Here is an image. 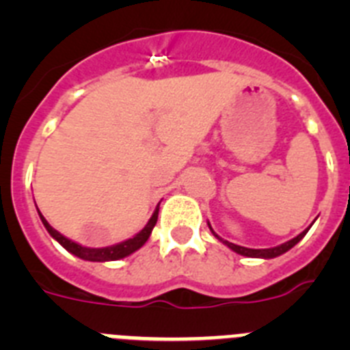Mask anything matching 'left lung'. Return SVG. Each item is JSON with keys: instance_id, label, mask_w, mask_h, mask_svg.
Instances as JSON below:
<instances>
[{"instance_id": "obj_1", "label": "left lung", "mask_w": 350, "mask_h": 350, "mask_svg": "<svg viewBox=\"0 0 350 350\" xmlns=\"http://www.w3.org/2000/svg\"><path fill=\"white\" fill-rule=\"evenodd\" d=\"M208 228H210V231H212V233H213V237L217 238V240H221V242L224 243V245L230 247L231 250H234L237 254L245 256V258H261V259H271V258H277V256L284 254V252H287V250H289V249H293V247H295L296 243H298L299 240H301V238L305 237V234H307V231L310 230V226H308L307 230L301 231V233H299L298 237H295V238H293V240H289V242H286V243H280V245H277V247H271V249H247V247L237 245V243H231V242H228V240H222V238L219 237V234H215V231L212 230V226L208 224Z\"/></svg>"}]
</instances>
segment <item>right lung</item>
Wrapping results in <instances>:
<instances>
[{
	"instance_id": "add662e5",
	"label": "right lung",
	"mask_w": 350,
	"mask_h": 350,
	"mask_svg": "<svg viewBox=\"0 0 350 350\" xmlns=\"http://www.w3.org/2000/svg\"><path fill=\"white\" fill-rule=\"evenodd\" d=\"M157 213H159V205L156 206V210H154V213H152V217L148 219V222L145 224L144 230H142L140 233L135 234L133 238H128V240H124V242H120V243H116V245L101 247V249H92V247H83V245H80V243L70 240V238L63 237L59 231H55L54 228L49 224L47 219L43 217L38 210V215H40V219H42L43 226H45V230H47L49 234H51L54 240H57V242H59L61 245L68 250V252H71V254L77 256V258H80V259H85V261H98V262L117 261V259L126 258V256L133 254V252L140 249V247H144L145 242L148 240V237H150V233H152L154 226H156Z\"/></svg>"
}]
</instances>
